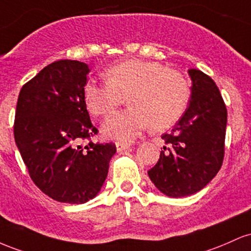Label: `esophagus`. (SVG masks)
<instances>
[{
    "instance_id": "1",
    "label": "esophagus",
    "mask_w": 251,
    "mask_h": 251,
    "mask_svg": "<svg viewBox=\"0 0 251 251\" xmlns=\"http://www.w3.org/2000/svg\"><path fill=\"white\" fill-rule=\"evenodd\" d=\"M116 148H117V151H126V149L130 148V143H128V142H116Z\"/></svg>"
}]
</instances>
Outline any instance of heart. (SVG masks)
<instances>
[{"label": "heart", "mask_w": 251, "mask_h": 251, "mask_svg": "<svg viewBox=\"0 0 251 251\" xmlns=\"http://www.w3.org/2000/svg\"><path fill=\"white\" fill-rule=\"evenodd\" d=\"M104 83L88 81L83 96L88 110L104 116L128 97L130 108L114 112L102 125L109 139L131 141L151 125L156 130L170 128L186 111L190 84L181 72L156 61L130 59L109 67Z\"/></svg>", "instance_id": "heart-1"}]
</instances>
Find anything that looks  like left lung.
Returning a JSON list of instances; mask_svg holds the SVG:
<instances>
[{
  "instance_id": "left-lung-1",
  "label": "left lung",
  "mask_w": 251,
  "mask_h": 251,
  "mask_svg": "<svg viewBox=\"0 0 251 251\" xmlns=\"http://www.w3.org/2000/svg\"><path fill=\"white\" fill-rule=\"evenodd\" d=\"M192 80L188 108L171 133L148 176L160 192L173 198L202 190L221 170L227 112L216 83L204 72L188 70Z\"/></svg>"
}]
</instances>
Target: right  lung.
<instances>
[{
	"label": "right lung",
	"mask_w": 251,
	"mask_h": 251,
	"mask_svg": "<svg viewBox=\"0 0 251 251\" xmlns=\"http://www.w3.org/2000/svg\"><path fill=\"white\" fill-rule=\"evenodd\" d=\"M85 63L58 60L22 86L14 137L34 184L54 201L84 204L102 188L114 143L80 142L97 133L86 110Z\"/></svg>",
	"instance_id": "add662e5"
}]
</instances>
